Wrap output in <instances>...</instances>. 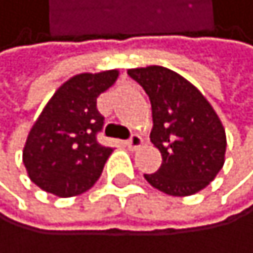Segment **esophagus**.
I'll return each instance as SVG.
<instances>
[{"instance_id":"1","label":"esophagus","mask_w":253,"mask_h":253,"mask_svg":"<svg viewBox=\"0 0 253 253\" xmlns=\"http://www.w3.org/2000/svg\"><path fill=\"white\" fill-rule=\"evenodd\" d=\"M126 145H127L129 150H137L140 145H142V139H140V135H132L130 139L126 142Z\"/></svg>"}]
</instances>
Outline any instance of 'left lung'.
<instances>
[{
  "label": "left lung",
  "mask_w": 253,
  "mask_h": 253,
  "mask_svg": "<svg viewBox=\"0 0 253 253\" xmlns=\"http://www.w3.org/2000/svg\"><path fill=\"white\" fill-rule=\"evenodd\" d=\"M152 103L150 140L161 153V166L143 174L150 186L172 197L200 192L224 165L226 132L199 88L163 66L129 69Z\"/></svg>",
  "instance_id": "1"
}]
</instances>
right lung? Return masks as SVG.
I'll list each match as a JSON object with an SVG mask.
<instances>
[{
    "mask_svg": "<svg viewBox=\"0 0 253 253\" xmlns=\"http://www.w3.org/2000/svg\"><path fill=\"white\" fill-rule=\"evenodd\" d=\"M119 71L77 74L49 98L32 126L22 161L30 181L45 192L74 197L101 176L113 148L96 142L103 116L96 98L116 82Z\"/></svg>",
    "mask_w": 253,
    "mask_h": 253,
    "instance_id": "1",
    "label": "right lung"
}]
</instances>
